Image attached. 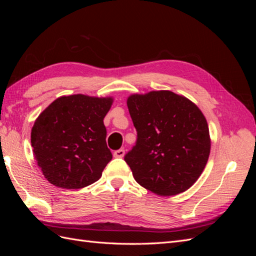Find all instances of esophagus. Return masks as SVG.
I'll return each instance as SVG.
<instances>
[{
  "label": "esophagus",
  "mask_w": 256,
  "mask_h": 256,
  "mask_svg": "<svg viewBox=\"0 0 256 256\" xmlns=\"http://www.w3.org/2000/svg\"><path fill=\"white\" fill-rule=\"evenodd\" d=\"M124 154H125V150H115L114 152H113V156L115 157V158H122L124 157Z\"/></svg>",
  "instance_id": "obj_1"
}]
</instances>
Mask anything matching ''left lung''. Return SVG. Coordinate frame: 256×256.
<instances>
[{
    "label": "left lung",
    "instance_id": "8db88e82",
    "mask_svg": "<svg viewBox=\"0 0 256 256\" xmlns=\"http://www.w3.org/2000/svg\"><path fill=\"white\" fill-rule=\"evenodd\" d=\"M127 106L138 138L125 161L136 182L158 196L188 190L204 171L210 152L203 113L171 90L131 95Z\"/></svg>",
    "mask_w": 256,
    "mask_h": 256
}]
</instances>
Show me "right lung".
Here are the masks:
<instances>
[{
  "label": "right lung",
  "mask_w": 256,
  "mask_h": 256,
  "mask_svg": "<svg viewBox=\"0 0 256 256\" xmlns=\"http://www.w3.org/2000/svg\"><path fill=\"white\" fill-rule=\"evenodd\" d=\"M112 97L62 96L44 109L30 132L34 157L47 180L64 189L97 182L112 159L104 118Z\"/></svg>",
  "instance_id": "obj_1"
}]
</instances>
